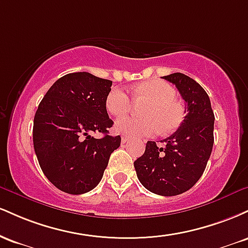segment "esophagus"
<instances>
[{"mask_svg": "<svg viewBox=\"0 0 248 248\" xmlns=\"http://www.w3.org/2000/svg\"><path fill=\"white\" fill-rule=\"evenodd\" d=\"M128 141H129V139H128L127 136H122V139H121V142H122V143H127Z\"/></svg>", "mask_w": 248, "mask_h": 248, "instance_id": "esophagus-1", "label": "esophagus"}]
</instances>
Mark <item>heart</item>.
Wrapping results in <instances>:
<instances>
[{
  "label": "heart",
  "mask_w": 248,
  "mask_h": 248,
  "mask_svg": "<svg viewBox=\"0 0 248 248\" xmlns=\"http://www.w3.org/2000/svg\"><path fill=\"white\" fill-rule=\"evenodd\" d=\"M134 102H146L140 108L143 116H128L116 121V132L130 138L150 136L161 132L169 134L177 129L184 118L182 105L176 100V90L161 79L142 81L132 90ZM133 100L120 88H113L106 98L108 113L114 116L128 114Z\"/></svg>",
  "instance_id": "obj_1"
}]
</instances>
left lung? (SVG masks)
Returning a JSON list of instances; mask_svg holds the SVG:
<instances>
[{
    "label": "left lung",
    "instance_id": "8db88e82",
    "mask_svg": "<svg viewBox=\"0 0 248 248\" xmlns=\"http://www.w3.org/2000/svg\"><path fill=\"white\" fill-rule=\"evenodd\" d=\"M177 87L186 101V115L172 135L164 139L166 147L148 141L146 152L134 162L141 184L160 196L187 191L203 175L213 147L215 114L203 87L183 73L162 77Z\"/></svg>",
    "mask_w": 248,
    "mask_h": 248
}]
</instances>
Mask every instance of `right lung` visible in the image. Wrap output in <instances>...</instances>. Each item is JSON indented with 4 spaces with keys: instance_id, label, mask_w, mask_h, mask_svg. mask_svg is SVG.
<instances>
[{
    "instance_id": "1",
    "label": "right lung",
    "mask_w": 248,
    "mask_h": 248,
    "mask_svg": "<svg viewBox=\"0 0 248 248\" xmlns=\"http://www.w3.org/2000/svg\"><path fill=\"white\" fill-rule=\"evenodd\" d=\"M112 81L88 72L62 77L42 99L33 119V148L43 172L57 189L81 195L98 186L121 138L113 126L106 98ZM104 134L101 139L91 132Z\"/></svg>"
}]
</instances>
